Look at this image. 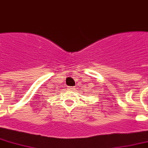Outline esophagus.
I'll return each instance as SVG.
<instances>
[{"mask_svg":"<svg viewBox=\"0 0 148 148\" xmlns=\"http://www.w3.org/2000/svg\"><path fill=\"white\" fill-rule=\"evenodd\" d=\"M68 89H72V87H71V86H70V87H69V88Z\"/></svg>","mask_w":148,"mask_h":148,"instance_id":"esophagus-1","label":"esophagus"}]
</instances>
